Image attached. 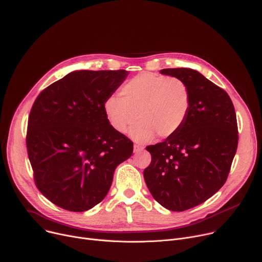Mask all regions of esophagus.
Instances as JSON below:
<instances>
[{
    "label": "esophagus",
    "mask_w": 262,
    "mask_h": 262,
    "mask_svg": "<svg viewBox=\"0 0 262 262\" xmlns=\"http://www.w3.org/2000/svg\"><path fill=\"white\" fill-rule=\"evenodd\" d=\"M143 149H144V147H142L140 145H135L134 146V152H140V151H142Z\"/></svg>",
    "instance_id": "1"
}]
</instances>
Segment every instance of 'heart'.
I'll use <instances>...</instances> for the list:
<instances>
[{
	"mask_svg": "<svg viewBox=\"0 0 262 262\" xmlns=\"http://www.w3.org/2000/svg\"><path fill=\"white\" fill-rule=\"evenodd\" d=\"M120 97H108L103 104L110 125L119 134L130 130L137 142H147L157 135L167 139L186 122L191 97L187 84L176 77L144 72L120 89Z\"/></svg>",
	"mask_w": 262,
	"mask_h": 262,
	"instance_id": "obj_1",
	"label": "heart"
}]
</instances>
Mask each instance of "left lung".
<instances>
[{
  "label": "left lung",
  "instance_id": "1",
  "mask_svg": "<svg viewBox=\"0 0 262 262\" xmlns=\"http://www.w3.org/2000/svg\"><path fill=\"white\" fill-rule=\"evenodd\" d=\"M183 80L191 104L186 122L172 137L146 147L151 162L144 169L154 199L170 211L191 209L224 186L238 144L236 114L226 91L192 69H163Z\"/></svg>",
  "mask_w": 262,
  "mask_h": 262
}]
</instances>
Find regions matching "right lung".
Returning a JSON list of instances; mask_svg holds the SVG:
<instances>
[{
  "label": "right lung",
  "mask_w": 262,
  "mask_h": 262,
  "mask_svg": "<svg viewBox=\"0 0 262 262\" xmlns=\"http://www.w3.org/2000/svg\"><path fill=\"white\" fill-rule=\"evenodd\" d=\"M128 73L71 72L37 96L28 119L27 150L39 191L73 212L99 204L117 166L133 155V142L117 133L104 114V101Z\"/></svg>",
  "instance_id": "obj_1"
}]
</instances>
